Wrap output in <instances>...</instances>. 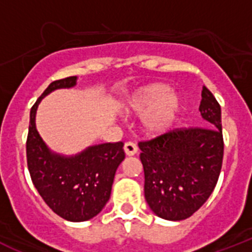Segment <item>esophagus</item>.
Listing matches in <instances>:
<instances>
[{
    "label": "esophagus",
    "instance_id": "esophagus-1",
    "mask_svg": "<svg viewBox=\"0 0 252 252\" xmlns=\"http://www.w3.org/2000/svg\"><path fill=\"white\" fill-rule=\"evenodd\" d=\"M124 150H125V153H126V155H128V157H132V155H135V154L137 153V150H139V149H137V145L135 144V142L128 141L125 144Z\"/></svg>",
    "mask_w": 252,
    "mask_h": 252
}]
</instances>
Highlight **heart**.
I'll return each mask as SVG.
<instances>
[{
	"mask_svg": "<svg viewBox=\"0 0 252 252\" xmlns=\"http://www.w3.org/2000/svg\"><path fill=\"white\" fill-rule=\"evenodd\" d=\"M180 108V99L162 84H151L137 91L126 103L130 113H144L142 122L146 131L162 133L170 128Z\"/></svg>",
	"mask_w": 252,
	"mask_h": 252,
	"instance_id": "obj_1",
	"label": "heart"
}]
</instances>
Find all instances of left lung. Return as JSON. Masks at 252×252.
Returning a JSON list of instances; mask_svg holds the SVG:
<instances>
[{
  "label": "left lung",
  "instance_id": "8db88e82",
  "mask_svg": "<svg viewBox=\"0 0 252 252\" xmlns=\"http://www.w3.org/2000/svg\"><path fill=\"white\" fill-rule=\"evenodd\" d=\"M199 111L208 127L174 128L139 142L145 199L164 220L190 217L208 199L221 173V106L204 86Z\"/></svg>",
  "mask_w": 252,
  "mask_h": 252
}]
</instances>
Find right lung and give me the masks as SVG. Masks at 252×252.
Returning a JSON list of instances; mask_svg holds the SVG:
<instances>
[{
    "label": "right lung",
    "mask_w": 252,
    "mask_h": 252,
    "mask_svg": "<svg viewBox=\"0 0 252 252\" xmlns=\"http://www.w3.org/2000/svg\"><path fill=\"white\" fill-rule=\"evenodd\" d=\"M77 77L51 82L31 107L26 158L35 188L51 211L66 221L82 222L101 212L110 199L113 178L125 159L124 142L90 146L75 157L51 153L35 126L40 101L59 88H70Z\"/></svg>",
    "instance_id": "add662e5"
}]
</instances>
